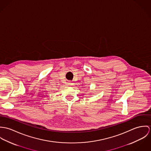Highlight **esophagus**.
<instances>
[{"instance_id": "obj_1", "label": "esophagus", "mask_w": 151, "mask_h": 151, "mask_svg": "<svg viewBox=\"0 0 151 151\" xmlns=\"http://www.w3.org/2000/svg\"><path fill=\"white\" fill-rule=\"evenodd\" d=\"M68 85H69V86H72V83L70 82H68Z\"/></svg>"}]
</instances>
